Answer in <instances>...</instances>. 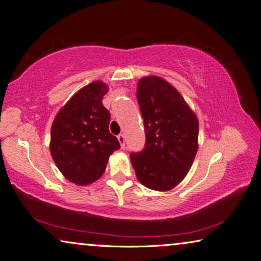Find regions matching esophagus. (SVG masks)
Wrapping results in <instances>:
<instances>
[{
    "mask_svg": "<svg viewBox=\"0 0 261 261\" xmlns=\"http://www.w3.org/2000/svg\"><path fill=\"white\" fill-rule=\"evenodd\" d=\"M117 140H119V142H120L121 148L125 147V137H124V135L121 134V135L117 136Z\"/></svg>",
    "mask_w": 261,
    "mask_h": 261,
    "instance_id": "obj_1",
    "label": "esophagus"
}]
</instances>
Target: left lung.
Masks as SVG:
<instances>
[{"label":"left lung","instance_id":"left-lung-1","mask_svg":"<svg viewBox=\"0 0 261 261\" xmlns=\"http://www.w3.org/2000/svg\"><path fill=\"white\" fill-rule=\"evenodd\" d=\"M146 145L130 160L142 186L156 191L175 188L188 174L198 150L199 122L182 95L161 76L137 85Z\"/></svg>","mask_w":261,"mask_h":261}]
</instances>
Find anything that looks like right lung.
<instances>
[{"label": "right lung", "mask_w": 261, "mask_h": 261, "mask_svg": "<svg viewBox=\"0 0 261 261\" xmlns=\"http://www.w3.org/2000/svg\"><path fill=\"white\" fill-rule=\"evenodd\" d=\"M107 91L103 81L83 87L59 111L50 129L53 161L66 180L78 186L98 180L110 156L120 149L109 130L111 114L101 101Z\"/></svg>", "instance_id": "add662e5"}]
</instances>
